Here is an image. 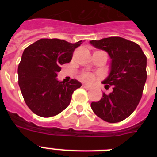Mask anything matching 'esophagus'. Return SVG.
<instances>
[{"label":"esophagus","instance_id":"1","mask_svg":"<svg viewBox=\"0 0 157 157\" xmlns=\"http://www.w3.org/2000/svg\"><path fill=\"white\" fill-rule=\"evenodd\" d=\"M82 87H83V88L86 89V90H89V89H90V86H88V85H85V84H83V85H82Z\"/></svg>","mask_w":157,"mask_h":157}]
</instances>
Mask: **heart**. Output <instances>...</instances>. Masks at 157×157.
I'll list each match as a JSON object with an SVG mask.
<instances>
[{"label": "heart", "mask_w": 157, "mask_h": 157, "mask_svg": "<svg viewBox=\"0 0 157 157\" xmlns=\"http://www.w3.org/2000/svg\"><path fill=\"white\" fill-rule=\"evenodd\" d=\"M82 80L86 82L92 83L94 81V76L90 73H85L82 75Z\"/></svg>", "instance_id": "1"}]
</instances>
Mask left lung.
Returning <instances> with one entry per match:
<instances>
[{"instance_id":"left-lung-1","label":"left lung","mask_w":157,"mask_h":157,"mask_svg":"<svg viewBox=\"0 0 157 157\" xmlns=\"http://www.w3.org/2000/svg\"><path fill=\"white\" fill-rule=\"evenodd\" d=\"M95 48L108 52L110 71L102 82L105 89L112 86V92L103 93L91 109L98 117L109 123H118L130 116L138 106L147 78V58L135 42L120 37L90 41Z\"/></svg>"}]
</instances>
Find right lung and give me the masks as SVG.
<instances>
[{"label":"right lung","mask_w":157,"mask_h":157,"mask_svg":"<svg viewBox=\"0 0 157 157\" xmlns=\"http://www.w3.org/2000/svg\"><path fill=\"white\" fill-rule=\"evenodd\" d=\"M82 41L70 43L57 38H41L25 48L18 67L19 86L29 109L37 116L51 117L68 106L73 92L81 87L71 79H57L60 66L71 60Z\"/></svg>","instance_id":"right-lung-1"}]
</instances>
